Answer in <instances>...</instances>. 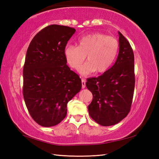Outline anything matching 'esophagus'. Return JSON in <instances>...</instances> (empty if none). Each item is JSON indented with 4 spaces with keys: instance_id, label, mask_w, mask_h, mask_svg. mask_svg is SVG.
Listing matches in <instances>:
<instances>
[{
    "instance_id": "34e87169",
    "label": "esophagus",
    "mask_w": 159,
    "mask_h": 159,
    "mask_svg": "<svg viewBox=\"0 0 159 159\" xmlns=\"http://www.w3.org/2000/svg\"><path fill=\"white\" fill-rule=\"evenodd\" d=\"M81 83H82V88L84 89L85 87V79H82L81 80Z\"/></svg>"
}]
</instances>
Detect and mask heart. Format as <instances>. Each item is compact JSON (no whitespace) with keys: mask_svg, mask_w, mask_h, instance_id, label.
<instances>
[{"mask_svg":"<svg viewBox=\"0 0 159 159\" xmlns=\"http://www.w3.org/2000/svg\"><path fill=\"white\" fill-rule=\"evenodd\" d=\"M119 50V43L113 37L96 33L83 37L78 46L67 45L64 56L67 64L78 70L85 61L87 62L79 69L83 75L95 72L102 74L107 72L112 65Z\"/></svg>","mask_w":159,"mask_h":159,"instance_id":"b5f03b06","label":"heart"}]
</instances>
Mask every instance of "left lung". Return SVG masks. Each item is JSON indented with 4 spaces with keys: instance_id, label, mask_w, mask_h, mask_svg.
Returning a JSON list of instances; mask_svg holds the SVG:
<instances>
[{
    "instance_id": "1",
    "label": "left lung",
    "mask_w": 159,
    "mask_h": 159,
    "mask_svg": "<svg viewBox=\"0 0 159 159\" xmlns=\"http://www.w3.org/2000/svg\"><path fill=\"white\" fill-rule=\"evenodd\" d=\"M119 54L114 65L96 78L87 79L92 93L88 106L90 117L103 126L119 123L130 112L134 83V53L130 44L119 31Z\"/></svg>"
}]
</instances>
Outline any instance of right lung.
<instances>
[{
    "label": "right lung",
    "instance_id": "right-lung-1",
    "mask_svg": "<svg viewBox=\"0 0 159 159\" xmlns=\"http://www.w3.org/2000/svg\"><path fill=\"white\" fill-rule=\"evenodd\" d=\"M76 30L52 25L37 33L26 51L23 96L35 122L44 127L59 124L67 104L81 89V79L66 65L64 49Z\"/></svg>",
    "mask_w": 159,
    "mask_h": 159
}]
</instances>
